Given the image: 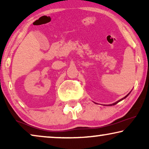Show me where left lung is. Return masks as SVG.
<instances>
[{"label":"left lung","instance_id":"obj_1","mask_svg":"<svg viewBox=\"0 0 149 149\" xmlns=\"http://www.w3.org/2000/svg\"><path fill=\"white\" fill-rule=\"evenodd\" d=\"M128 95H129V94H127V95H126V96H125V97H123V98H122V99H121V100H119V101L116 102H115V103H114V104H110V106H112V105H115V104H117L118 102H120V101H121V100H123L124 98H125V97H127Z\"/></svg>","mask_w":149,"mask_h":149}]
</instances>
